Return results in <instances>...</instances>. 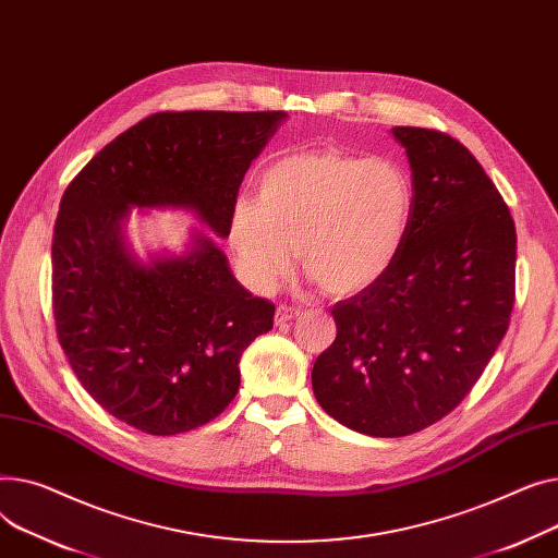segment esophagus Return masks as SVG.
Masks as SVG:
<instances>
[{"label":"esophagus","mask_w":558,"mask_h":558,"mask_svg":"<svg viewBox=\"0 0 558 558\" xmlns=\"http://www.w3.org/2000/svg\"><path fill=\"white\" fill-rule=\"evenodd\" d=\"M302 313V308H298V306H290V304H279L277 306V313H275V322L281 326V324H286V322H290V319H294Z\"/></svg>","instance_id":"esophagus-1"}]
</instances>
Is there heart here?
Returning <instances> with one entry per match:
<instances>
[{
  "label": "heart",
  "mask_w": 558,
  "mask_h": 558,
  "mask_svg": "<svg viewBox=\"0 0 558 558\" xmlns=\"http://www.w3.org/2000/svg\"><path fill=\"white\" fill-rule=\"evenodd\" d=\"M412 182L391 159L340 150L277 159L258 182V203L232 214V247L256 290H270L294 250L308 279L329 294H353L395 264L412 218Z\"/></svg>",
  "instance_id": "1"
}]
</instances>
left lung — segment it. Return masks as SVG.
<instances>
[{"label":"left lung","instance_id":"obj_1","mask_svg":"<svg viewBox=\"0 0 558 558\" xmlns=\"http://www.w3.org/2000/svg\"><path fill=\"white\" fill-rule=\"evenodd\" d=\"M412 167L399 256L333 306L336 342L317 355L326 414L372 437H405L450 414L502 342L515 302V225L471 150L441 130L397 125Z\"/></svg>","mask_w":558,"mask_h":558}]
</instances>
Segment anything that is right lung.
Returning <instances> with one entry per match:
<instances>
[{
  "label": "right lung",
  "mask_w": 558,
  "mask_h": 558,
  "mask_svg": "<svg viewBox=\"0 0 558 558\" xmlns=\"http://www.w3.org/2000/svg\"><path fill=\"white\" fill-rule=\"evenodd\" d=\"M283 112H157L98 150L64 189L51 245L58 342L87 395L148 435L216 418L241 385V355L272 329L205 236L140 266L121 243L130 207H191L225 239L252 159Z\"/></svg>",
  "instance_id": "add662e5"
}]
</instances>
